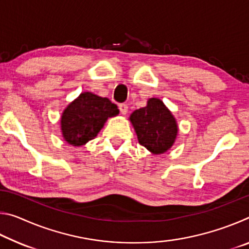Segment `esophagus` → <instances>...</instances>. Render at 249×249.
<instances>
[{
    "label": "esophagus",
    "instance_id": "1",
    "mask_svg": "<svg viewBox=\"0 0 249 249\" xmlns=\"http://www.w3.org/2000/svg\"><path fill=\"white\" fill-rule=\"evenodd\" d=\"M120 111H121V113L123 115H126L127 114V112H128V107H127V104H120Z\"/></svg>",
    "mask_w": 249,
    "mask_h": 249
}]
</instances>
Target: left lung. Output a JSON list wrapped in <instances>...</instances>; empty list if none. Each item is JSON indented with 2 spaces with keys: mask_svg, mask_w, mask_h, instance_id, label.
<instances>
[{
  "mask_svg": "<svg viewBox=\"0 0 249 249\" xmlns=\"http://www.w3.org/2000/svg\"><path fill=\"white\" fill-rule=\"evenodd\" d=\"M129 122L140 144L151 154L161 155L174 146L179 127L176 117L158 98L147 100V105L134 111Z\"/></svg>",
  "mask_w": 249,
  "mask_h": 249,
  "instance_id": "1",
  "label": "left lung"
}]
</instances>
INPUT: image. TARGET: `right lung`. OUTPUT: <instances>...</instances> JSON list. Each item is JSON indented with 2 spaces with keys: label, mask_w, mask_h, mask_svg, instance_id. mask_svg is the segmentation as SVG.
<instances>
[{
  "label": "right lung",
  "mask_w": 249,
  "mask_h": 249,
  "mask_svg": "<svg viewBox=\"0 0 249 249\" xmlns=\"http://www.w3.org/2000/svg\"><path fill=\"white\" fill-rule=\"evenodd\" d=\"M120 113L116 104L92 92H82L67 105L60 117V129L69 145L81 147L98 136L109 117Z\"/></svg>",
  "instance_id": "right-lung-1"
}]
</instances>
